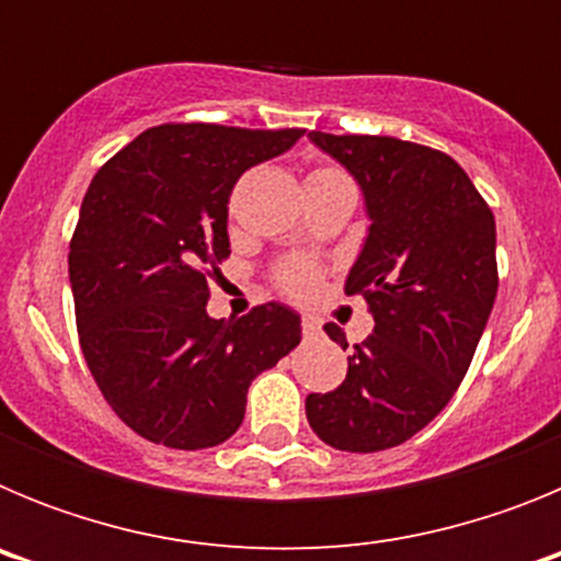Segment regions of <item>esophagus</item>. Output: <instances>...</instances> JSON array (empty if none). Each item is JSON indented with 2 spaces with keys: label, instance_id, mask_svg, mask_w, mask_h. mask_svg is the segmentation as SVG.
Wrapping results in <instances>:
<instances>
[{
  "label": "esophagus",
  "instance_id": "34e87169",
  "mask_svg": "<svg viewBox=\"0 0 561 561\" xmlns=\"http://www.w3.org/2000/svg\"><path fill=\"white\" fill-rule=\"evenodd\" d=\"M304 334L306 336H317V334H320V323H317L314 317H304Z\"/></svg>",
  "mask_w": 561,
  "mask_h": 561
}]
</instances>
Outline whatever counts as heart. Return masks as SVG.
<instances>
[{
	"mask_svg": "<svg viewBox=\"0 0 561 561\" xmlns=\"http://www.w3.org/2000/svg\"><path fill=\"white\" fill-rule=\"evenodd\" d=\"M309 182H325V185H351V176L342 168L336 165H317L309 173ZM323 284V270L309 261V257H286L275 266V286L280 289V295H286L289 300L297 304H306L320 291Z\"/></svg>",
	"mask_w": 561,
	"mask_h": 561,
	"instance_id": "b5f03b06",
	"label": "heart"
}]
</instances>
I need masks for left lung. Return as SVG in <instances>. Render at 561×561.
Listing matches in <instances>:
<instances>
[{
    "instance_id": "left-lung-1",
    "label": "left lung",
    "mask_w": 561,
    "mask_h": 561,
    "mask_svg": "<svg viewBox=\"0 0 561 561\" xmlns=\"http://www.w3.org/2000/svg\"><path fill=\"white\" fill-rule=\"evenodd\" d=\"M348 168L370 213L348 275L374 334L356 342L348 376L309 393L311 430L342 453H379L424 430L463 381L497 295L494 213L438 148L379 134L311 131ZM325 334L348 348L334 323Z\"/></svg>"
}]
</instances>
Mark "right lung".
Segmentation results:
<instances>
[{
	"instance_id": "add662e5",
	"label": "right lung",
	"mask_w": 561,
	"mask_h": 561,
	"mask_svg": "<svg viewBox=\"0 0 561 561\" xmlns=\"http://www.w3.org/2000/svg\"><path fill=\"white\" fill-rule=\"evenodd\" d=\"M306 128L162 123L103 162L69 241L83 359L117 419L151 444L207 449L244 421L247 390L300 345V317L261 304L213 320L238 176Z\"/></svg>"
}]
</instances>
